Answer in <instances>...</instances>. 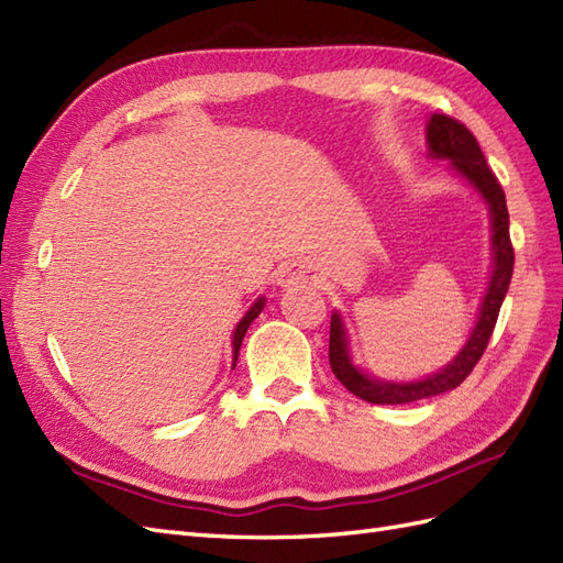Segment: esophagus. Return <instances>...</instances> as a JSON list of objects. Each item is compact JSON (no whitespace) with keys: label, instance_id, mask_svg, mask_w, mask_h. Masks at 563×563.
I'll return each mask as SVG.
<instances>
[{"label":"esophagus","instance_id":"esophagus-1","mask_svg":"<svg viewBox=\"0 0 563 563\" xmlns=\"http://www.w3.org/2000/svg\"><path fill=\"white\" fill-rule=\"evenodd\" d=\"M313 278H316V273L307 262H292L278 273V285L287 290V287H305Z\"/></svg>","mask_w":563,"mask_h":563}]
</instances>
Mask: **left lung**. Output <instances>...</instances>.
I'll return each instance as SVG.
<instances>
[{"mask_svg":"<svg viewBox=\"0 0 563 563\" xmlns=\"http://www.w3.org/2000/svg\"><path fill=\"white\" fill-rule=\"evenodd\" d=\"M428 147L435 158H450L452 168L461 178H466L475 190H478L489 213H493V254H495V271L493 280L483 299L478 323H475L473 333L466 342V347L459 352L452 364H446L435 376H430L419 383H383L376 378L364 376L362 371L352 366L347 354V335L340 316L333 313L330 319V347L328 358L330 368H333L335 378L347 387L352 395L358 399L371 401V405H409V401H419L426 397H435L446 390H454L468 378V373L481 362L483 352L487 350V342L493 338V330L497 323V316L501 309V301L507 297L511 273H514V247L509 238V211H507V197H504L501 185L493 168L487 166L478 140L473 137L468 128L444 113H432L428 121Z\"/></svg>","mask_w":563,"mask_h":563,"instance_id":"1","label":"left lung"}]
</instances>
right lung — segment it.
<instances>
[{"instance_id": "right-lung-1", "label": "right lung", "mask_w": 563, "mask_h": 563, "mask_svg": "<svg viewBox=\"0 0 563 563\" xmlns=\"http://www.w3.org/2000/svg\"><path fill=\"white\" fill-rule=\"evenodd\" d=\"M262 309H264V299H256V301H254V307H252L247 313H244V319L238 323V328H235V335H233V362H238L240 344H242V338H244V333H247L250 323L256 319L258 313H262Z\"/></svg>"}]
</instances>
